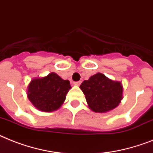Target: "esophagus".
<instances>
[{
	"label": "esophagus",
	"instance_id": "obj_1",
	"mask_svg": "<svg viewBox=\"0 0 153 153\" xmlns=\"http://www.w3.org/2000/svg\"><path fill=\"white\" fill-rule=\"evenodd\" d=\"M81 82H82L81 81H79V82H74V85H79L81 84Z\"/></svg>",
	"mask_w": 153,
	"mask_h": 153
}]
</instances>
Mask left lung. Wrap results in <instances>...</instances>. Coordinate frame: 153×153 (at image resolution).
<instances>
[{"label": "left lung", "instance_id": "left-lung-1", "mask_svg": "<svg viewBox=\"0 0 153 153\" xmlns=\"http://www.w3.org/2000/svg\"><path fill=\"white\" fill-rule=\"evenodd\" d=\"M89 108L95 112L104 113L115 108L123 99V86L105 74L97 73L80 85Z\"/></svg>", "mask_w": 153, "mask_h": 153}]
</instances>
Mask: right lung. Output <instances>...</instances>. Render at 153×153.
Returning <instances> with one entry per match:
<instances>
[{"instance_id":"add662e5","label":"right lung","mask_w":153,"mask_h":153,"mask_svg":"<svg viewBox=\"0 0 153 153\" xmlns=\"http://www.w3.org/2000/svg\"><path fill=\"white\" fill-rule=\"evenodd\" d=\"M71 88L70 82L52 72L44 78L32 79L27 89V97L38 110L53 111L59 108Z\"/></svg>"}]
</instances>
